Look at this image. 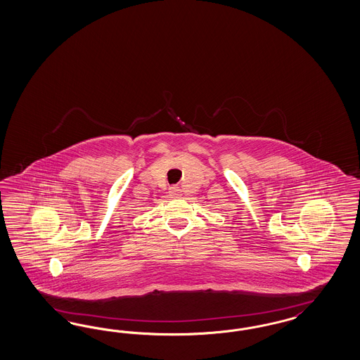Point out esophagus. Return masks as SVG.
Listing matches in <instances>:
<instances>
[{
  "label": "esophagus",
  "mask_w": 360,
  "mask_h": 360,
  "mask_svg": "<svg viewBox=\"0 0 360 360\" xmlns=\"http://www.w3.org/2000/svg\"><path fill=\"white\" fill-rule=\"evenodd\" d=\"M169 195H171L172 198H177V196H180V195H181V192H180L179 186H171V188H169Z\"/></svg>",
  "instance_id": "1"
}]
</instances>
